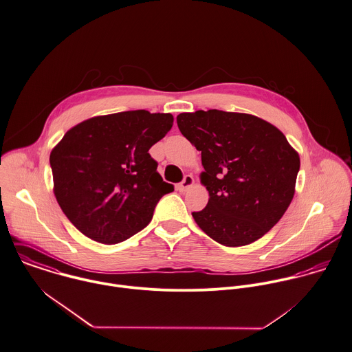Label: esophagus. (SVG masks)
<instances>
[{"mask_svg":"<svg viewBox=\"0 0 352 352\" xmlns=\"http://www.w3.org/2000/svg\"><path fill=\"white\" fill-rule=\"evenodd\" d=\"M195 184V178L192 175H185L184 181L178 185V190L179 192H186L189 188H192Z\"/></svg>","mask_w":352,"mask_h":352,"instance_id":"esophagus-1","label":"esophagus"}]
</instances>
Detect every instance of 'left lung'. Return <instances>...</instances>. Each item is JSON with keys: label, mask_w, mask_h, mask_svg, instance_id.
Instances as JSON below:
<instances>
[{"label": "left lung", "mask_w": 352, "mask_h": 352, "mask_svg": "<svg viewBox=\"0 0 352 352\" xmlns=\"http://www.w3.org/2000/svg\"><path fill=\"white\" fill-rule=\"evenodd\" d=\"M181 133L201 152L207 207L197 226L224 246L265 235L292 201L300 160L272 124L245 113L199 110L177 117Z\"/></svg>", "instance_id": "1"}]
</instances>
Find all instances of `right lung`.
Listing matches in <instances>:
<instances>
[{
  "label": "right lung",
  "mask_w": 352,
  "mask_h": 352,
  "mask_svg": "<svg viewBox=\"0 0 352 352\" xmlns=\"http://www.w3.org/2000/svg\"><path fill=\"white\" fill-rule=\"evenodd\" d=\"M173 122L170 113L146 110L92 117L53 148L54 195L80 232L113 245L151 221L157 201L174 186L163 181L148 151Z\"/></svg>",
  "instance_id": "right-lung-1"
}]
</instances>
